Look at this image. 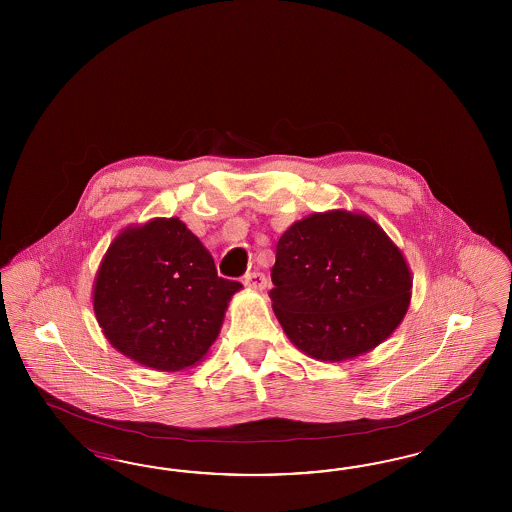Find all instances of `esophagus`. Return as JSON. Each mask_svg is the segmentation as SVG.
<instances>
[{
  "label": "esophagus",
  "instance_id": "obj_1",
  "mask_svg": "<svg viewBox=\"0 0 512 512\" xmlns=\"http://www.w3.org/2000/svg\"><path fill=\"white\" fill-rule=\"evenodd\" d=\"M244 285L253 291H263L266 287V278L263 272H249L244 276Z\"/></svg>",
  "mask_w": 512,
  "mask_h": 512
}]
</instances>
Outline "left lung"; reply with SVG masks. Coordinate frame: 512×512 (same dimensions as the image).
Listing matches in <instances>:
<instances>
[{"instance_id": "left-lung-1", "label": "left lung", "mask_w": 512, "mask_h": 512, "mask_svg": "<svg viewBox=\"0 0 512 512\" xmlns=\"http://www.w3.org/2000/svg\"><path fill=\"white\" fill-rule=\"evenodd\" d=\"M272 283V308L296 349L343 362L398 328L413 276L381 225L338 208L302 217L279 236Z\"/></svg>"}]
</instances>
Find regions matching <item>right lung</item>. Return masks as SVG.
<instances>
[{
    "mask_svg": "<svg viewBox=\"0 0 512 512\" xmlns=\"http://www.w3.org/2000/svg\"><path fill=\"white\" fill-rule=\"evenodd\" d=\"M242 283L217 276L210 251L178 217L129 225L93 279V313L110 345L157 372L193 368L217 340Z\"/></svg>",
    "mask_w": 512,
    "mask_h": 512,
    "instance_id": "obj_1",
    "label": "right lung"
}]
</instances>
